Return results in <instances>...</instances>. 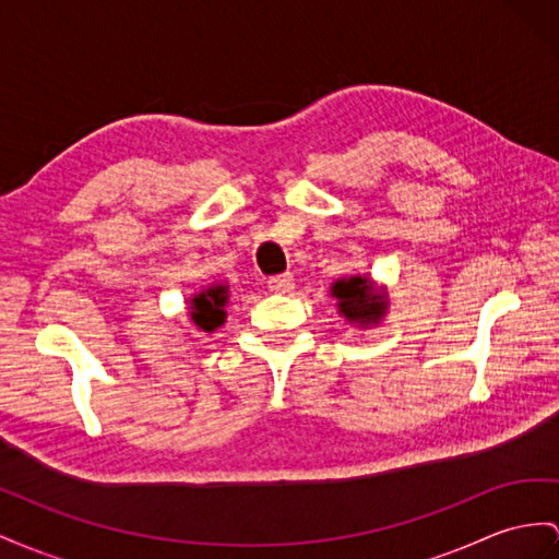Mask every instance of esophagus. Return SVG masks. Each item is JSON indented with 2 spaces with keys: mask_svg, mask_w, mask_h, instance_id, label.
I'll list each match as a JSON object with an SVG mask.
<instances>
[{
  "mask_svg": "<svg viewBox=\"0 0 559 559\" xmlns=\"http://www.w3.org/2000/svg\"><path fill=\"white\" fill-rule=\"evenodd\" d=\"M266 285L271 293H290L295 288V278H293V274H281V276L269 278Z\"/></svg>",
  "mask_w": 559,
  "mask_h": 559,
  "instance_id": "esophagus-1",
  "label": "esophagus"
}]
</instances>
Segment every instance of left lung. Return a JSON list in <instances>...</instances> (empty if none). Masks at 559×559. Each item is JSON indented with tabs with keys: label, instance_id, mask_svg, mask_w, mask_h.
Masks as SVG:
<instances>
[{
	"label": "left lung",
	"instance_id": "obj_1",
	"mask_svg": "<svg viewBox=\"0 0 559 559\" xmlns=\"http://www.w3.org/2000/svg\"><path fill=\"white\" fill-rule=\"evenodd\" d=\"M333 295L340 299V311L345 313L349 321L359 323H376L388 302H384V295L373 290V283L356 276L349 281H337Z\"/></svg>",
	"mask_w": 559,
	"mask_h": 559
}]
</instances>
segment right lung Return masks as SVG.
Segmentation results:
<instances>
[{"mask_svg":"<svg viewBox=\"0 0 559 559\" xmlns=\"http://www.w3.org/2000/svg\"><path fill=\"white\" fill-rule=\"evenodd\" d=\"M224 305H226V285H212L210 290L200 293L198 297L191 299L193 323L198 328H203V331H214V328H219L226 319Z\"/></svg>","mask_w":559,"mask_h":559,"instance_id":"1","label":"right lung"}]
</instances>
